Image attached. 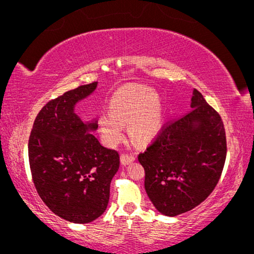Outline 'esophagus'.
Instances as JSON below:
<instances>
[{
  "mask_svg": "<svg viewBox=\"0 0 254 254\" xmlns=\"http://www.w3.org/2000/svg\"><path fill=\"white\" fill-rule=\"evenodd\" d=\"M120 161H121V164L124 166L125 165H128L130 164V163H133L135 161V157L133 155H127V154H123L120 156Z\"/></svg>",
  "mask_w": 254,
  "mask_h": 254,
  "instance_id": "esophagus-1",
  "label": "esophagus"
}]
</instances>
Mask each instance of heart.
Segmentation results:
<instances>
[{
    "label": "heart",
    "mask_w": 254,
    "mask_h": 254,
    "mask_svg": "<svg viewBox=\"0 0 254 254\" xmlns=\"http://www.w3.org/2000/svg\"><path fill=\"white\" fill-rule=\"evenodd\" d=\"M163 123V109L154 90L145 86L127 85L114 93L109 113L98 118L99 130L107 144L123 138V125H128L131 140L145 144L157 136Z\"/></svg>",
    "instance_id": "1"
}]
</instances>
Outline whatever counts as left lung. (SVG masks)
Masks as SVG:
<instances>
[{
    "mask_svg": "<svg viewBox=\"0 0 254 254\" xmlns=\"http://www.w3.org/2000/svg\"><path fill=\"white\" fill-rule=\"evenodd\" d=\"M190 109L138 155L145 171V192L165 216L186 213L206 200L218 183L227 156L223 121L195 89Z\"/></svg>",
    "mask_w": 254,
    "mask_h": 254,
    "instance_id": "left-lung-1",
    "label": "left lung"
}]
</instances>
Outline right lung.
Here are the masks:
<instances>
[{
  "label": "right lung",
  "mask_w": 254,
  "mask_h": 254,
  "mask_svg": "<svg viewBox=\"0 0 254 254\" xmlns=\"http://www.w3.org/2000/svg\"><path fill=\"white\" fill-rule=\"evenodd\" d=\"M98 82L81 85L45 105L34 120L29 161L34 186L46 206L64 220L90 223L106 210L119 154L93 135L98 121H83L76 104Z\"/></svg>",
  "instance_id": "1"
}]
</instances>
